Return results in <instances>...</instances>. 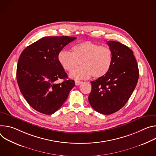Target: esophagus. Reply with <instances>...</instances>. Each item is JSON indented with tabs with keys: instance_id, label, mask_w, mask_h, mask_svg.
Segmentation results:
<instances>
[{
	"instance_id": "34e87169",
	"label": "esophagus",
	"mask_w": 156,
	"mask_h": 156,
	"mask_svg": "<svg viewBox=\"0 0 156 156\" xmlns=\"http://www.w3.org/2000/svg\"><path fill=\"white\" fill-rule=\"evenodd\" d=\"M82 83H83V82H82V81H79V80H76L75 81L76 85H79L82 84Z\"/></svg>"
}]
</instances>
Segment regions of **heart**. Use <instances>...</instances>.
I'll return each mask as SVG.
<instances>
[{
  "instance_id": "b5f03b06",
  "label": "heart",
  "mask_w": 156,
  "mask_h": 156,
  "mask_svg": "<svg viewBox=\"0 0 156 156\" xmlns=\"http://www.w3.org/2000/svg\"><path fill=\"white\" fill-rule=\"evenodd\" d=\"M72 53L61 50L58 53L59 64L70 72L80 62L82 66L72 71L69 76L74 80L100 78L106 75L112 66L113 55L111 49L90 41H84L72 47Z\"/></svg>"
}]
</instances>
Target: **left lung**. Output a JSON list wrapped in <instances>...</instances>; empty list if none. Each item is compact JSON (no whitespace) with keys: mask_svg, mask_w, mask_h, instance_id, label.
<instances>
[{"mask_svg":"<svg viewBox=\"0 0 156 156\" xmlns=\"http://www.w3.org/2000/svg\"><path fill=\"white\" fill-rule=\"evenodd\" d=\"M107 44L113 52L112 66L106 75L90 82L89 101L96 112L110 115L129 100L139 78V69L133 52L128 46L115 41Z\"/></svg>","mask_w":156,"mask_h":156,"instance_id":"left-lung-1","label":"left lung"}]
</instances>
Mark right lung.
<instances>
[{
	"instance_id": "right-lung-1",
	"label": "right lung",
	"mask_w": 156,
	"mask_h": 156,
	"mask_svg": "<svg viewBox=\"0 0 156 156\" xmlns=\"http://www.w3.org/2000/svg\"><path fill=\"white\" fill-rule=\"evenodd\" d=\"M70 37H46L27 46L16 67L19 89L28 104L46 115L55 113L75 86L59 62L58 53L76 40ZM64 79L58 84L57 80Z\"/></svg>"
}]
</instances>
